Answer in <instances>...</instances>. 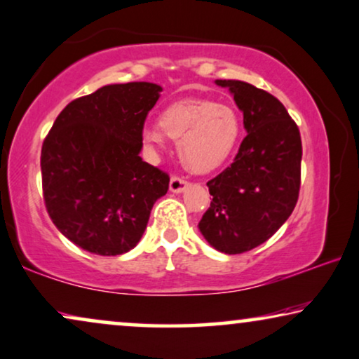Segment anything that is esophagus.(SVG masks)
Segmentation results:
<instances>
[{
	"label": "esophagus",
	"instance_id": "obj_1",
	"mask_svg": "<svg viewBox=\"0 0 359 359\" xmlns=\"http://www.w3.org/2000/svg\"><path fill=\"white\" fill-rule=\"evenodd\" d=\"M187 185H189V182H187V180H184L182 177H179V175H172L170 177V184H169L170 192H174V194L184 192Z\"/></svg>",
	"mask_w": 359,
	"mask_h": 359
}]
</instances>
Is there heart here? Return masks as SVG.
<instances>
[{
  "mask_svg": "<svg viewBox=\"0 0 359 359\" xmlns=\"http://www.w3.org/2000/svg\"><path fill=\"white\" fill-rule=\"evenodd\" d=\"M165 137L177 141L180 161L194 172L223 164L240 137V119L233 108L208 100H184L165 108L159 124L142 130L149 147H162Z\"/></svg>",
  "mask_w": 359,
  "mask_h": 359,
  "instance_id": "1",
  "label": "heart"
}]
</instances>
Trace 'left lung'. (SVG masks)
Returning a JSON list of instances; mask_svg holds the SVG:
<instances>
[{
	"label": "left lung",
	"mask_w": 359,
	"mask_h": 359,
	"mask_svg": "<svg viewBox=\"0 0 359 359\" xmlns=\"http://www.w3.org/2000/svg\"><path fill=\"white\" fill-rule=\"evenodd\" d=\"M229 88L248 135L222 174L208 180L210 208L198 228L224 255H241L269 240L294 212L300 190L302 141L283 103L240 80H217Z\"/></svg>",
	"instance_id": "obj_1"
}]
</instances>
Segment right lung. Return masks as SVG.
I'll return each instance as SVG.
<instances>
[{"instance_id":"obj_1","label":"right lung","mask_w":359,"mask_h":359,"mask_svg":"<svg viewBox=\"0 0 359 359\" xmlns=\"http://www.w3.org/2000/svg\"><path fill=\"white\" fill-rule=\"evenodd\" d=\"M162 88L107 85L70 102L42 142V195L57 229L82 250L118 256L140 243L169 174L140 157Z\"/></svg>"}]
</instances>
